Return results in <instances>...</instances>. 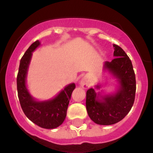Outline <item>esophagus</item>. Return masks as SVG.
Returning <instances> with one entry per match:
<instances>
[{
	"label": "esophagus",
	"mask_w": 153,
	"mask_h": 153,
	"mask_svg": "<svg viewBox=\"0 0 153 153\" xmlns=\"http://www.w3.org/2000/svg\"><path fill=\"white\" fill-rule=\"evenodd\" d=\"M80 85H81V86H82V87L84 89L89 88V86H89L88 82H87L86 79H82V80L80 81Z\"/></svg>",
	"instance_id": "obj_1"
}]
</instances>
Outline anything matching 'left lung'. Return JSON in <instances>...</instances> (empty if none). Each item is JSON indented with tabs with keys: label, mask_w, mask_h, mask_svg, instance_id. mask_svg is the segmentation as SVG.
Masks as SVG:
<instances>
[{
	"label": "left lung",
	"mask_w": 153,
	"mask_h": 153,
	"mask_svg": "<svg viewBox=\"0 0 153 153\" xmlns=\"http://www.w3.org/2000/svg\"><path fill=\"white\" fill-rule=\"evenodd\" d=\"M115 58L111 62L104 63V70H108L120 83L115 93L100 96L94 89L86 91V106L90 118L99 125H113L120 122L130 111L134 103L136 84V76L132 62L125 51L113 44ZM96 88L100 89L97 85Z\"/></svg>",
	"instance_id": "left-lung-1"
}]
</instances>
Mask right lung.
I'll return each mask as SVG.
<instances>
[{
    "label": "right lung",
    "mask_w": 153,
    "mask_h": 153,
    "mask_svg": "<svg viewBox=\"0 0 153 153\" xmlns=\"http://www.w3.org/2000/svg\"><path fill=\"white\" fill-rule=\"evenodd\" d=\"M36 40L24 53L19 66L17 77L18 98L24 114L30 121L44 129H54L61 125L67 116V108L75 83L67 85L56 97L46 101H36L26 86V77L32 53L40 46Z\"/></svg>",
    "instance_id": "obj_1"
}]
</instances>
